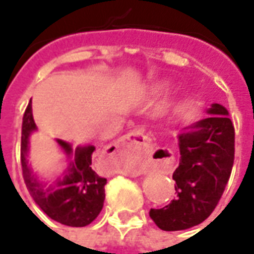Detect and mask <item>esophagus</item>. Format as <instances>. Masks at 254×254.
<instances>
[{
	"label": "esophagus",
	"instance_id": "1",
	"mask_svg": "<svg viewBox=\"0 0 254 254\" xmlns=\"http://www.w3.org/2000/svg\"><path fill=\"white\" fill-rule=\"evenodd\" d=\"M145 136H144L143 133H140L138 130H132V132L127 133L125 136H122V138L120 140V143L116 144V148H121V147H124V145H127V144L129 143H138L140 140L143 141V140H145Z\"/></svg>",
	"mask_w": 254,
	"mask_h": 254
}]
</instances>
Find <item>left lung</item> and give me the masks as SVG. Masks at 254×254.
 <instances>
[{"mask_svg":"<svg viewBox=\"0 0 254 254\" xmlns=\"http://www.w3.org/2000/svg\"><path fill=\"white\" fill-rule=\"evenodd\" d=\"M209 116L193 130L177 136L180 165L173 173L177 197L169 205L151 208L159 229L178 231L197 226L212 213L229 182L234 165V125L222 105L211 106Z\"/></svg>","mask_w":254,"mask_h":254,"instance_id":"left-lung-1","label":"left lung"}]
</instances>
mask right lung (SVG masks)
Wrapping results in <instances>:
<instances>
[{"instance_id":"right-lung-1","label":"right lung","mask_w":254,"mask_h":254,"mask_svg":"<svg viewBox=\"0 0 254 254\" xmlns=\"http://www.w3.org/2000/svg\"><path fill=\"white\" fill-rule=\"evenodd\" d=\"M36 125L32 118L31 100L23 117L21 125V170L27 189L32 198L49 218L58 223L70 227H84L94 222L103 208L105 185L107 180L100 177L92 169V154L95 147H78L74 152V160L67 167L65 177L56 184V187L45 188L32 174L28 160V137ZM58 144L67 155L72 152L70 145L63 140Z\"/></svg>"}]
</instances>
